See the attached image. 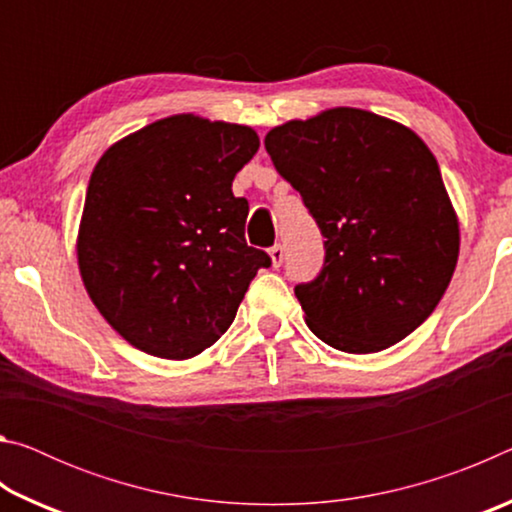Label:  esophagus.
Instances as JSON below:
<instances>
[{"label": "esophagus", "instance_id": "34e87169", "mask_svg": "<svg viewBox=\"0 0 512 512\" xmlns=\"http://www.w3.org/2000/svg\"><path fill=\"white\" fill-rule=\"evenodd\" d=\"M268 255H271V262L273 266L277 268L282 262H284V246L282 244H275L271 246V250H268Z\"/></svg>", "mask_w": 512, "mask_h": 512}]
</instances>
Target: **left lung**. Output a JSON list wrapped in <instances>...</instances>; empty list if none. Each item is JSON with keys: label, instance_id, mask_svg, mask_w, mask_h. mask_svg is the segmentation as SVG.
Returning <instances> with one entry per match:
<instances>
[{"label": "left lung", "instance_id": "left-lung-1", "mask_svg": "<svg viewBox=\"0 0 512 512\" xmlns=\"http://www.w3.org/2000/svg\"><path fill=\"white\" fill-rule=\"evenodd\" d=\"M264 144L325 237L320 273L296 284L311 332L350 354L406 339L458 259V221L427 144L357 108L287 121Z\"/></svg>", "mask_w": 512, "mask_h": 512}]
</instances>
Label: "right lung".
Instances as JSON below:
<instances>
[{"label":"right lung","mask_w":512,"mask_h":512,"mask_svg":"<svg viewBox=\"0 0 512 512\" xmlns=\"http://www.w3.org/2000/svg\"><path fill=\"white\" fill-rule=\"evenodd\" d=\"M259 149L248 126L176 115L112 144L92 171L79 268L101 316L162 359L221 339L264 250L246 244L248 201L232 194Z\"/></svg>","instance_id":"add662e5"}]
</instances>
